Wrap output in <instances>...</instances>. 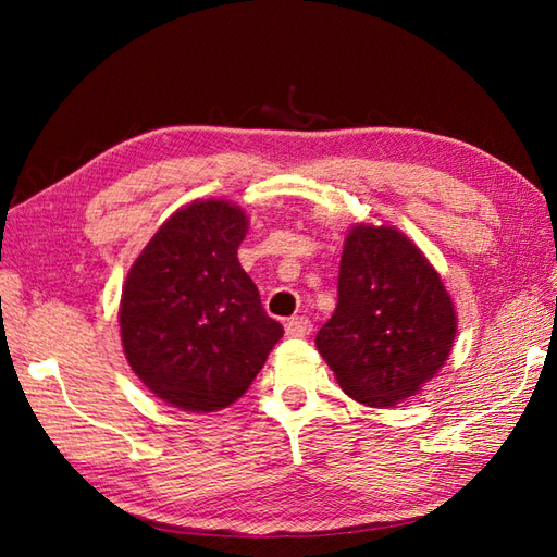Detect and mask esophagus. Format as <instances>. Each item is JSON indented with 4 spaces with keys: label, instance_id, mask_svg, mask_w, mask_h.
Segmentation results:
<instances>
[{
    "label": "esophagus",
    "instance_id": "obj_1",
    "mask_svg": "<svg viewBox=\"0 0 557 557\" xmlns=\"http://www.w3.org/2000/svg\"><path fill=\"white\" fill-rule=\"evenodd\" d=\"M285 330H287L289 337H304V335L311 333L313 325H311L309 318L297 315V318H289V321L285 323Z\"/></svg>",
    "mask_w": 557,
    "mask_h": 557
}]
</instances>
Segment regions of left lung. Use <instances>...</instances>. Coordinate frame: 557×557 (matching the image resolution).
<instances>
[{"label": "left lung", "instance_id": "1", "mask_svg": "<svg viewBox=\"0 0 557 557\" xmlns=\"http://www.w3.org/2000/svg\"><path fill=\"white\" fill-rule=\"evenodd\" d=\"M455 335V304L419 246L387 224L351 227L337 309L315 335L339 387L366 407H393L443 369Z\"/></svg>", "mask_w": 557, "mask_h": 557}]
</instances>
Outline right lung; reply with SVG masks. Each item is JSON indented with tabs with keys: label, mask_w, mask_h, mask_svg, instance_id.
Segmentation results:
<instances>
[{
	"label": "right lung",
	"mask_w": 557,
	"mask_h": 557,
	"mask_svg": "<svg viewBox=\"0 0 557 557\" xmlns=\"http://www.w3.org/2000/svg\"><path fill=\"white\" fill-rule=\"evenodd\" d=\"M246 232L239 206L194 200L162 224L126 275L120 304L126 361L176 409L230 407L285 333L236 258Z\"/></svg>",
	"instance_id": "add662e5"
}]
</instances>
